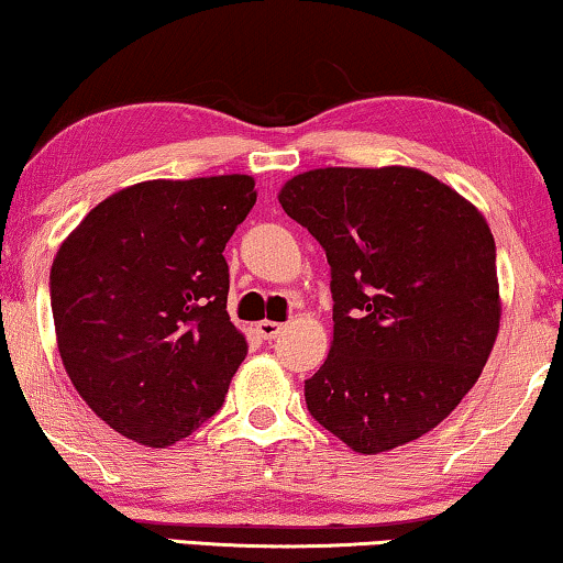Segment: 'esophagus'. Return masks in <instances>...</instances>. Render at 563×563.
Instances as JSON below:
<instances>
[{
    "label": "esophagus",
    "instance_id": "34e87169",
    "mask_svg": "<svg viewBox=\"0 0 563 563\" xmlns=\"http://www.w3.org/2000/svg\"><path fill=\"white\" fill-rule=\"evenodd\" d=\"M282 328H284L282 322H272V320H262V322H256L258 335H262L264 340H274V338L279 335V332H282Z\"/></svg>",
    "mask_w": 563,
    "mask_h": 563
}]
</instances>
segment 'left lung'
Listing matches in <instances>:
<instances>
[{
    "label": "left lung",
    "mask_w": 563,
    "mask_h": 563,
    "mask_svg": "<svg viewBox=\"0 0 563 563\" xmlns=\"http://www.w3.org/2000/svg\"><path fill=\"white\" fill-rule=\"evenodd\" d=\"M330 264L332 347L312 419L361 454L419 439L475 386L500 324L495 241L452 187L411 167H324L282 187Z\"/></svg>",
    "instance_id": "1"
}]
</instances>
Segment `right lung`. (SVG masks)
<instances>
[{"label":"right lung","instance_id":"right-lung-1","mask_svg":"<svg viewBox=\"0 0 563 563\" xmlns=\"http://www.w3.org/2000/svg\"><path fill=\"white\" fill-rule=\"evenodd\" d=\"M254 202L249 175L140 183L99 202L55 256L63 365L126 439L169 446L223 406L249 353L225 312L223 249Z\"/></svg>","mask_w":563,"mask_h":563}]
</instances>
